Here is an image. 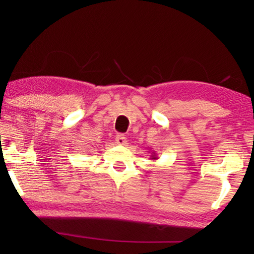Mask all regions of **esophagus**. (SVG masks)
I'll list each match as a JSON object with an SVG mask.
<instances>
[{"label": "esophagus", "mask_w": 254, "mask_h": 254, "mask_svg": "<svg viewBox=\"0 0 254 254\" xmlns=\"http://www.w3.org/2000/svg\"><path fill=\"white\" fill-rule=\"evenodd\" d=\"M116 141H117L118 144H121V145H125V144H126V142H127L126 137H125L124 134H118L117 137H116Z\"/></svg>", "instance_id": "1"}]
</instances>
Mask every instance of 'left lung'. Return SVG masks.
Wrapping results in <instances>:
<instances>
[{
	"instance_id": "8db88e82",
	"label": "left lung",
	"mask_w": 254,
	"mask_h": 254,
	"mask_svg": "<svg viewBox=\"0 0 254 254\" xmlns=\"http://www.w3.org/2000/svg\"><path fill=\"white\" fill-rule=\"evenodd\" d=\"M150 159H152V161H156V159H158V157H157V155H156V152H155V151H152V152H151Z\"/></svg>"
}]
</instances>
